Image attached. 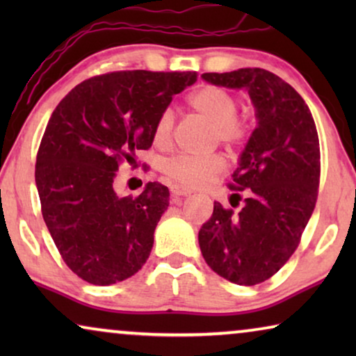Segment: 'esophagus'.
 I'll list each match as a JSON object with an SVG mask.
<instances>
[{"mask_svg": "<svg viewBox=\"0 0 356 356\" xmlns=\"http://www.w3.org/2000/svg\"><path fill=\"white\" fill-rule=\"evenodd\" d=\"M170 191H172V196L173 197H184V196H188V194H191V191H189V189H184L181 186H178V184H173Z\"/></svg>", "mask_w": 356, "mask_h": 356, "instance_id": "obj_1", "label": "esophagus"}]
</instances>
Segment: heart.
Segmentation results:
<instances>
[{"instance_id": "obj_1", "label": "heart", "mask_w": 356, "mask_h": 356, "mask_svg": "<svg viewBox=\"0 0 356 356\" xmlns=\"http://www.w3.org/2000/svg\"><path fill=\"white\" fill-rule=\"evenodd\" d=\"M188 105L199 116L213 124V138L227 147L235 149L246 143L251 133V121L238 115V99L232 92L218 86H202L188 97ZM175 128V113L172 108H163L155 118L152 140L157 147H167L172 140ZM225 160L222 155L212 154L206 157L177 155L163 163V173L183 188H199L223 172Z\"/></svg>"}]
</instances>
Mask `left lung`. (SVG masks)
Wrapping results in <instances>:
<instances>
[{
	"instance_id": "1",
	"label": "left lung",
	"mask_w": 356,
	"mask_h": 356,
	"mask_svg": "<svg viewBox=\"0 0 356 356\" xmlns=\"http://www.w3.org/2000/svg\"><path fill=\"white\" fill-rule=\"evenodd\" d=\"M202 79L246 89L256 106L252 131L228 184L241 211L213 202L212 217L199 230V246L213 272L238 285L270 279L300 245L314 211L321 178L319 138L301 95L274 72L241 67L204 72ZM240 204V202H236ZM232 206L236 207L232 201Z\"/></svg>"
}]
</instances>
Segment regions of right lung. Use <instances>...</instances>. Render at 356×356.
<instances>
[{"label":"right lung","mask_w":356,"mask_h":356,"mask_svg":"<svg viewBox=\"0 0 356 356\" xmlns=\"http://www.w3.org/2000/svg\"><path fill=\"white\" fill-rule=\"evenodd\" d=\"M197 72L115 71L77 84L43 133L35 183L42 216L63 261L82 280L111 285L134 275L168 207V188L149 183L139 196H116L123 162L152 145L155 118Z\"/></svg>","instance_id":"obj_1"}]
</instances>
